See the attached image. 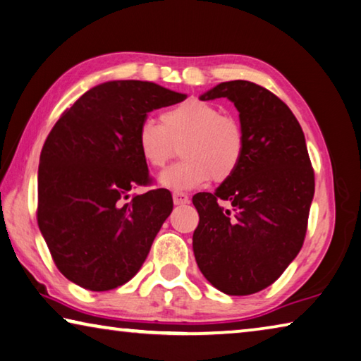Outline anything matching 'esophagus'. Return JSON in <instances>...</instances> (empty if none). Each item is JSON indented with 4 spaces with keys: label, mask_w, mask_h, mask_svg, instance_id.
<instances>
[{
    "label": "esophagus",
    "mask_w": 361,
    "mask_h": 361,
    "mask_svg": "<svg viewBox=\"0 0 361 361\" xmlns=\"http://www.w3.org/2000/svg\"><path fill=\"white\" fill-rule=\"evenodd\" d=\"M173 202L176 205H183V204H188L190 202V196H188L186 192H181V191H175L173 192Z\"/></svg>",
    "instance_id": "esophagus-1"
}]
</instances>
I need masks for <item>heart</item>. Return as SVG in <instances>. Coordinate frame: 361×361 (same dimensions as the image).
<instances>
[{"instance_id":"heart-1","label":"heart","mask_w":361,"mask_h":361,"mask_svg":"<svg viewBox=\"0 0 361 361\" xmlns=\"http://www.w3.org/2000/svg\"><path fill=\"white\" fill-rule=\"evenodd\" d=\"M180 145L183 160L159 176L160 185L175 191L194 190L212 178L216 183L233 178L247 149L241 122L199 98L165 109L160 123L145 118L136 130V146L151 169L165 167Z\"/></svg>"}]
</instances>
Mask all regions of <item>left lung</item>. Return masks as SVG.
Wrapping results in <instances>:
<instances>
[{
	"label": "left lung",
	"mask_w": 361,
	"mask_h": 361,
	"mask_svg": "<svg viewBox=\"0 0 361 361\" xmlns=\"http://www.w3.org/2000/svg\"><path fill=\"white\" fill-rule=\"evenodd\" d=\"M216 98L234 102L247 149L233 178L214 194L192 197L199 214L192 249L212 286L228 295H249L276 281L302 249L314 173L300 123L276 94L233 80L201 96Z\"/></svg>",
	"instance_id": "left-lung-1"
}]
</instances>
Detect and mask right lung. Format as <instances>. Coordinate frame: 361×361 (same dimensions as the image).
<instances>
[{"label": "right lung", "mask_w": 361, "mask_h": 361, "mask_svg": "<svg viewBox=\"0 0 361 361\" xmlns=\"http://www.w3.org/2000/svg\"><path fill=\"white\" fill-rule=\"evenodd\" d=\"M183 99L151 82H106L80 96L49 131L38 165L37 220L68 281L116 289L145 263L173 199L159 188L127 201L131 188L152 183L136 130L147 112Z\"/></svg>", "instance_id": "1"}]
</instances>
